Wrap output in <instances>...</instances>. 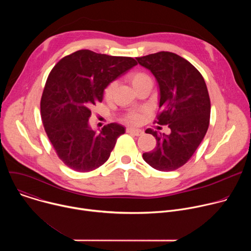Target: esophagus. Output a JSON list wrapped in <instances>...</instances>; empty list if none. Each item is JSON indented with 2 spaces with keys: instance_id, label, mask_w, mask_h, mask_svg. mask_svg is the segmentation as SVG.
Masks as SVG:
<instances>
[{
  "instance_id": "esophagus-1",
  "label": "esophagus",
  "mask_w": 251,
  "mask_h": 251,
  "mask_svg": "<svg viewBox=\"0 0 251 251\" xmlns=\"http://www.w3.org/2000/svg\"><path fill=\"white\" fill-rule=\"evenodd\" d=\"M127 132L134 135V136H142L143 134V131L142 130H139V129H134V128H128L127 129Z\"/></svg>"
}]
</instances>
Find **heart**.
Masks as SVG:
<instances>
[{
	"label": "heart",
	"mask_w": 251,
	"mask_h": 251,
	"mask_svg": "<svg viewBox=\"0 0 251 251\" xmlns=\"http://www.w3.org/2000/svg\"><path fill=\"white\" fill-rule=\"evenodd\" d=\"M126 80L129 82V84L133 87V89L136 91L139 87H141L143 84H145L147 82H152V79L150 77V75L144 71L141 70H134L129 73L126 75ZM114 89H115V83L112 82L110 83L108 86L106 87L105 89V93L104 96L106 98V100H110L113 96L114 93ZM143 120V115L141 113L138 112H131L129 114L126 115L125 117V121L130 123V124H134L137 125L139 123H141Z\"/></svg>",
	"instance_id": "1"
}]
</instances>
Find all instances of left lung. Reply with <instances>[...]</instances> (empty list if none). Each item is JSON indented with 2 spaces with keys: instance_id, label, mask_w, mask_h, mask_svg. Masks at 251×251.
I'll return each mask as SVG.
<instances>
[{
  "instance_id": "1",
  "label": "left lung",
  "mask_w": 251,
  "mask_h": 251,
  "mask_svg": "<svg viewBox=\"0 0 251 251\" xmlns=\"http://www.w3.org/2000/svg\"><path fill=\"white\" fill-rule=\"evenodd\" d=\"M136 59L159 84L160 111L155 123L171 129L169 135L146 130L157 144L143 154V159L158 171H175L191 159L207 131L210 100L206 84L191 62L174 52L160 51Z\"/></svg>"
}]
</instances>
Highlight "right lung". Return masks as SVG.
Segmentation results:
<instances>
[{
    "label": "right lung",
    "instance_id": "1",
    "mask_svg": "<svg viewBox=\"0 0 251 251\" xmlns=\"http://www.w3.org/2000/svg\"><path fill=\"white\" fill-rule=\"evenodd\" d=\"M136 64L132 57L80 50L62 57L51 69L41 114L51 145L68 168L90 172L110 157L125 128L110 123L96 133L88 125L91 109L102 102L107 85Z\"/></svg>",
    "mask_w": 251,
    "mask_h": 251
}]
</instances>
